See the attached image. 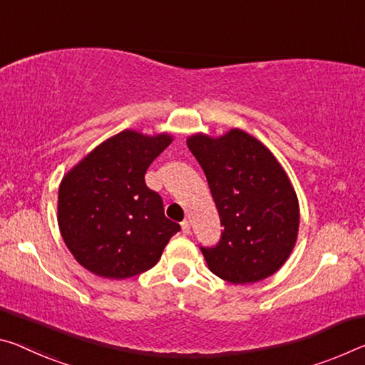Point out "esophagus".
<instances>
[{"label": "esophagus", "mask_w": 365, "mask_h": 365, "mask_svg": "<svg viewBox=\"0 0 365 365\" xmlns=\"http://www.w3.org/2000/svg\"><path fill=\"white\" fill-rule=\"evenodd\" d=\"M180 225H182V232L185 235H188L190 234V222L188 221H183Z\"/></svg>", "instance_id": "esophagus-1"}]
</instances>
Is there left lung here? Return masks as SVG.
Masks as SVG:
<instances>
[{
  "label": "left lung",
  "instance_id": "8db88e82",
  "mask_svg": "<svg viewBox=\"0 0 365 365\" xmlns=\"http://www.w3.org/2000/svg\"><path fill=\"white\" fill-rule=\"evenodd\" d=\"M200 162L222 232L201 252L214 274L232 284L262 281L291 255L299 230V203L291 182L269 149L242 130L212 140L187 141Z\"/></svg>",
  "mask_w": 365,
  "mask_h": 365
}]
</instances>
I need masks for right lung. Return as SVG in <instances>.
<instances>
[{"label":"right lung","instance_id":"add662e5","mask_svg":"<svg viewBox=\"0 0 365 365\" xmlns=\"http://www.w3.org/2000/svg\"><path fill=\"white\" fill-rule=\"evenodd\" d=\"M126 130L96 148L63 178L58 225L73 257L97 276L125 279L158 263L180 225L144 182L148 167L170 144Z\"/></svg>","mask_w":365,"mask_h":365}]
</instances>
